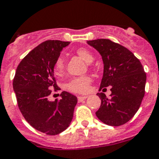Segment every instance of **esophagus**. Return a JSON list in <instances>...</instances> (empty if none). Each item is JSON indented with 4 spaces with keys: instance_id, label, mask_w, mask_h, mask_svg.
<instances>
[{
    "instance_id": "esophagus-1",
    "label": "esophagus",
    "mask_w": 159,
    "mask_h": 159,
    "mask_svg": "<svg viewBox=\"0 0 159 159\" xmlns=\"http://www.w3.org/2000/svg\"><path fill=\"white\" fill-rule=\"evenodd\" d=\"M87 96H82V95H80V96H78V101H84V100H85Z\"/></svg>"
}]
</instances>
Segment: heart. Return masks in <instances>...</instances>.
<instances>
[{
  "instance_id": "heart-1",
  "label": "heart",
  "mask_w": 159,
  "mask_h": 159,
  "mask_svg": "<svg viewBox=\"0 0 159 159\" xmlns=\"http://www.w3.org/2000/svg\"><path fill=\"white\" fill-rule=\"evenodd\" d=\"M80 58L84 59L87 63H91L94 59L92 53L89 52L86 48H79L76 51ZM64 60L62 58H58L55 62L54 65V71L57 75H60L64 72ZM91 80L88 76H80V77H76L70 80L66 84V88L69 91H71L73 93H85L89 89V84H90Z\"/></svg>"
}]
</instances>
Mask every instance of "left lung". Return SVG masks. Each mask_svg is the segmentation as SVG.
<instances>
[{
    "instance_id": "left-lung-1",
    "label": "left lung",
    "mask_w": 159,
    "mask_h": 159,
    "mask_svg": "<svg viewBox=\"0 0 159 159\" xmlns=\"http://www.w3.org/2000/svg\"><path fill=\"white\" fill-rule=\"evenodd\" d=\"M101 54L104 64L101 89L111 86V97L97 93L101 105L95 115L103 123L118 126L126 123L140 107L147 76L139 59L130 50L109 39L87 41Z\"/></svg>"
}]
</instances>
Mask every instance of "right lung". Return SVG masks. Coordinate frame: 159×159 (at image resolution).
I'll list each match as a JSON object with an SVG mask.
<instances>
[{
	"instance_id": "right-lung-1",
	"label": "right lung",
	"mask_w": 159,
	"mask_h": 159,
	"mask_svg": "<svg viewBox=\"0 0 159 159\" xmlns=\"http://www.w3.org/2000/svg\"><path fill=\"white\" fill-rule=\"evenodd\" d=\"M70 42L48 40L39 44L16 68L13 89L25 120L39 132L57 135L71 123L77 104L75 95L63 91L60 100L51 101L50 89H58L53 75L56 60Z\"/></svg>"
}]
</instances>
